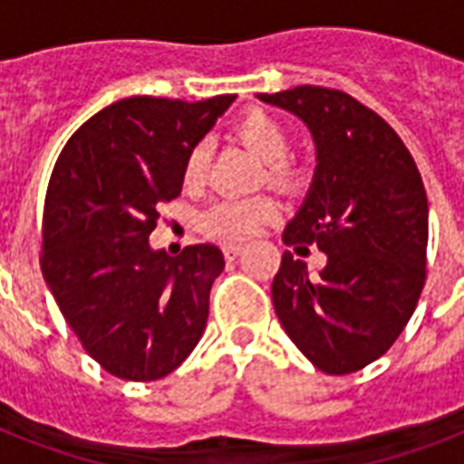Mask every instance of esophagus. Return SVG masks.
I'll list each match as a JSON object with an SVG mask.
<instances>
[{"mask_svg": "<svg viewBox=\"0 0 464 464\" xmlns=\"http://www.w3.org/2000/svg\"><path fill=\"white\" fill-rule=\"evenodd\" d=\"M240 250H243V246H240V243H224L226 260H236V257L240 255Z\"/></svg>", "mask_w": 464, "mask_h": 464, "instance_id": "esophagus-1", "label": "esophagus"}]
</instances>
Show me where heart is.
<instances>
[{"instance_id":"b5f03b06","label":"heart","mask_w":464,"mask_h":464,"mask_svg":"<svg viewBox=\"0 0 464 464\" xmlns=\"http://www.w3.org/2000/svg\"><path fill=\"white\" fill-rule=\"evenodd\" d=\"M233 134L240 144H246L255 156L265 160V175L279 188H294L304 178V163L289 151V132L272 112L262 108H250L236 120ZM207 160L209 151L207 144H195L188 151L185 168H182V180L185 185H199L207 173ZM276 202L269 195L253 197H226L218 199L199 217V224L207 233L217 238L238 240L253 236L262 224L276 214Z\"/></svg>"}]
</instances>
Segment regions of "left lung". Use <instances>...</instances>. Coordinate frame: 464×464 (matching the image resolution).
Instances as JSON below:
<instances>
[{
  "mask_svg": "<svg viewBox=\"0 0 464 464\" xmlns=\"http://www.w3.org/2000/svg\"><path fill=\"white\" fill-rule=\"evenodd\" d=\"M294 112L317 149L313 185L284 243L324 253L308 272L284 250L272 304L291 342L323 373H356L407 327L426 284L429 202L400 134L353 96L324 86L260 93Z\"/></svg>",
  "mask_w": 464,
  "mask_h": 464,
  "instance_id": "left-lung-1",
  "label": "left lung"
}]
</instances>
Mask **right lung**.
<instances>
[{"instance_id":"add662e5","label":"right lung","mask_w":464,"mask_h":464,"mask_svg":"<svg viewBox=\"0 0 464 464\" xmlns=\"http://www.w3.org/2000/svg\"><path fill=\"white\" fill-rule=\"evenodd\" d=\"M233 98H125L86 120L54 163L40 269L86 353L111 375L159 381L207 327L224 253L202 243L170 257L149 247V233L160 204L180 195L188 151Z\"/></svg>"}]
</instances>
